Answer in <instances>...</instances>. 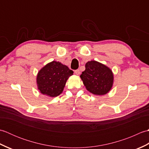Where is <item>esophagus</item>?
<instances>
[{"label": "esophagus", "mask_w": 149, "mask_h": 149, "mask_svg": "<svg viewBox=\"0 0 149 149\" xmlns=\"http://www.w3.org/2000/svg\"><path fill=\"white\" fill-rule=\"evenodd\" d=\"M75 74H76L77 75H79L80 74V70L79 69H77V70H75Z\"/></svg>", "instance_id": "34e87169"}]
</instances>
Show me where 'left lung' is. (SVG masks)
Wrapping results in <instances>:
<instances>
[{"instance_id": "obj_1", "label": "left lung", "mask_w": 149, "mask_h": 149, "mask_svg": "<svg viewBox=\"0 0 149 149\" xmlns=\"http://www.w3.org/2000/svg\"><path fill=\"white\" fill-rule=\"evenodd\" d=\"M80 77L86 90L97 95H103L111 89L113 74L109 68L96 61H88Z\"/></svg>"}]
</instances>
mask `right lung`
Here are the masks:
<instances>
[{
    "label": "right lung",
    "mask_w": 149,
    "mask_h": 149,
    "mask_svg": "<svg viewBox=\"0 0 149 149\" xmlns=\"http://www.w3.org/2000/svg\"><path fill=\"white\" fill-rule=\"evenodd\" d=\"M73 72L67 66L53 61L40 70L38 73L36 83L38 89L43 95L55 97L61 94L68 77Z\"/></svg>",
    "instance_id": "right-lung-1"
}]
</instances>
